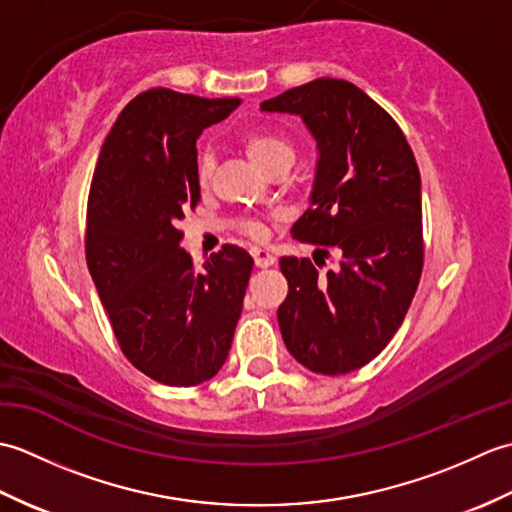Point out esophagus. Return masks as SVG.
Instances as JSON below:
<instances>
[{
	"instance_id": "esophagus-1",
	"label": "esophagus",
	"mask_w": 512,
	"mask_h": 512,
	"mask_svg": "<svg viewBox=\"0 0 512 512\" xmlns=\"http://www.w3.org/2000/svg\"><path fill=\"white\" fill-rule=\"evenodd\" d=\"M253 259H255L257 268H268V266H273L277 262L275 255L270 253V250H264V248H253Z\"/></svg>"
}]
</instances>
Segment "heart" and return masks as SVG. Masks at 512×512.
I'll use <instances>...</instances> for the list:
<instances>
[{"mask_svg":"<svg viewBox=\"0 0 512 512\" xmlns=\"http://www.w3.org/2000/svg\"><path fill=\"white\" fill-rule=\"evenodd\" d=\"M242 145H244L246 156L266 173L273 171L277 165H281V162H292V158H295V147H292L290 140L277 134H250L244 138ZM211 173H213V156L204 154L198 165L200 182L202 184L209 182ZM242 228L250 239L266 237V228L259 222H246Z\"/></svg>","mask_w":512,"mask_h":512,"instance_id":"1","label":"heart"}]
</instances>
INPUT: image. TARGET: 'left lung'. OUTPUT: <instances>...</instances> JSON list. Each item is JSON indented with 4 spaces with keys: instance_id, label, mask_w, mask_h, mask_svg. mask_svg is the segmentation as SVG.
Returning <instances> with one entry per match:
<instances>
[{
    "instance_id": "8db88e82",
    "label": "left lung",
    "mask_w": 512,
    "mask_h": 512,
    "mask_svg": "<svg viewBox=\"0 0 512 512\" xmlns=\"http://www.w3.org/2000/svg\"><path fill=\"white\" fill-rule=\"evenodd\" d=\"M259 110L297 114L317 140L310 209L299 242L334 248L339 268L281 257L288 297L277 310L288 352L310 372L339 376L385 350L422 275L420 171L402 129L343 79H314Z\"/></svg>"
}]
</instances>
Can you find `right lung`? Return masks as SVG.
<instances>
[{
	"label": "right lung",
	"mask_w": 512,
	"mask_h": 512,
	"mask_svg": "<svg viewBox=\"0 0 512 512\" xmlns=\"http://www.w3.org/2000/svg\"><path fill=\"white\" fill-rule=\"evenodd\" d=\"M239 99L167 88L138 94L107 134L96 162L85 259L127 361L169 387L213 378L231 350L253 257L224 244L204 270L178 228L200 202L198 149L206 127Z\"/></svg>",
	"instance_id": "right-lung-1"
}]
</instances>
